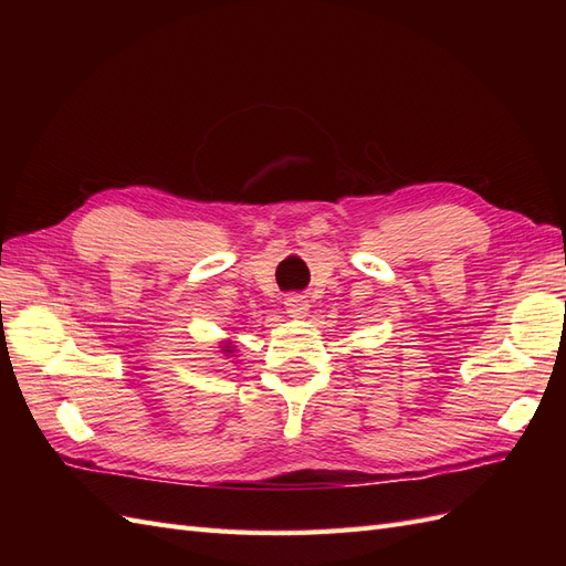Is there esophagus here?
Listing matches in <instances>:
<instances>
[{"mask_svg":"<svg viewBox=\"0 0 566 566\" xmlns=\"http://www.w3.org/2000/svg\"><path fill=\"white\" fill-rule=\"evenodd\" d=\"M285 312L293 318H304L306 314H310V300H306L304 295H287Z\"/></svg>","mask_w":566,"mask_h":566,"instance_id":"1","label":"esophagus"}]
</instances>
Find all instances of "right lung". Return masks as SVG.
I'll return each mask as SVG.
<instances>
[{
    "label": "right lung",
    "mask_w": 566,
    "mask_h": 566,
    "mask_svg": "<svg viewBox=\"0 0 566 566\" xmlns=\"http://www.w3.org/2000/svg\"><path fill=\"white\" fill-rule=\"evenodd\" d=\"M224 352H231V347H229V349H224Z\"/></svg>",
    "instance_id": "obj_1"
}]
</instances>
